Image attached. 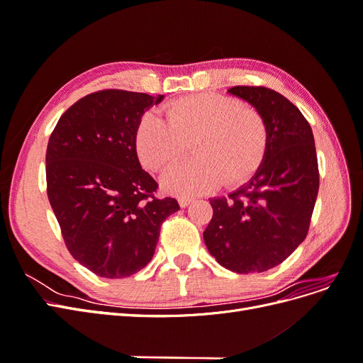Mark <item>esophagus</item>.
<instances>
[{"instance_id":"1","label":"esophagus","mask_w":363,"mask_h":363,"mask_svg":"<svg viewBox=\"0 0 363 363\" xmlns=\"http://www.w3.org/2000/svg\"><path fill=\"white\" fill-rule=\"evenodd\" d=\"M191 203H192V199H189V196H180L179 199L180 207H188Z\"/></svg>"}]
</instances>
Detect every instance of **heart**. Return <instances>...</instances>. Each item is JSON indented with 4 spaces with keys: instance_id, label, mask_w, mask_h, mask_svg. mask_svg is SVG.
<instances>
[{
    "instance_id": "heart-1",
    "label": "heart",
    "mask_w": 363,
    "mask_h": 363,
    "mask_svg": "<svg viewBox=\"0 0 363 363\" xmlns=\"http://www.w3.org/2000/svg\"><path fill=\"white\" fill-rule=\"evenodd\" d=\"M167 121L155 112L139 119L135 147L147 169L162 172L191 144L195 157L163 175L164 191L199 195L219 183L238 186L250 180L265 160L269 133L265 118L238 98L215 92L177 98L167 107Z\"/></svg>"
}]
</instances>
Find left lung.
<instances>
[{"label":"left lung","instance_id":"left-lung-1","mask_svg":"<svg viewBox=\"0 0 363 363\" xmlns=\"http://www.w3.org/2000/svg\"><path fill=\"white\" fill-rule=\"evenodd\" d=\"M236 95L265 118V160L248 183L211 199L213 216L204 242L219 265L263 272L288 259L307 236L320 189L315 139L307 119L281 94L263 86H235Z\"/></svg>","mask_w":363,"mask_h":363}]
</instances>
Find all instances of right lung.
<instances>
[{"instance_id":"obj_1","label":"right lung","mask_w":363,"mask_h":363,"mask_svg":"<svg viewBox=\"0 0 363 363\" xmlns=\"http://www.w3.org/2000/svg\"><path fill=\"white\" fill-rule=\"evenodd\" d=\"M163 95L104 89L80 98L54 127L47 147V194L71 256L106 279L148 265L160 225L180 208L157 199L140 168L139 119Z\"/></svg>"}]
</instances>
